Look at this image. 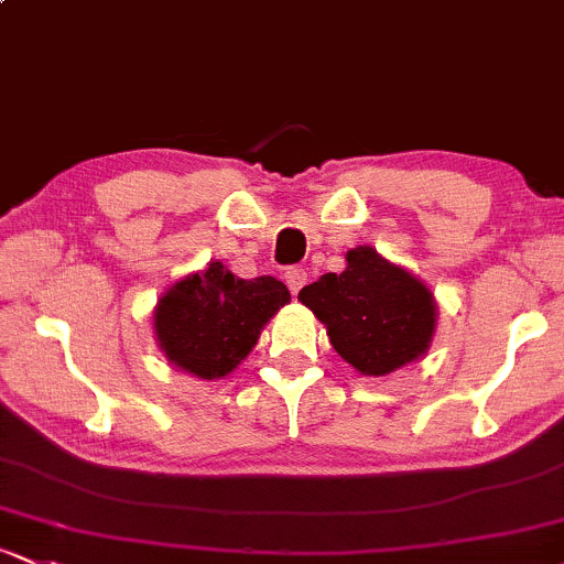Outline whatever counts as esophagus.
I'll return each mask as SVG.
<instances>
[{"label": "esophagus", "instance_id": "esophagus-1", "mask_svg": "<svg viewBox=\"0 0 564 564\" xmlns=\"http://www.w3.org/2000/svg\"><path fill=\"white\" fill-rule=\"evenodd\" d=\"M283 278H286V286L291 289V294H300V289L307 283V273H304L302 268H289L286 273H283Z\"/></svg>", "mask_w": 564, "mask_h": 564}]
</instances>
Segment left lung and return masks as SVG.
<instances>
[{
    "mask_svg": "<svg viewBox=\"0 0 564 564\" xmlns=\"http://www.w3.org/2000/svg\"><path fill=\"white\" fill-rule=\"evenodd\" d=\"M326 326L328 341L355 371L387 377L430 349L437 302L416 275L371 246L347 251L345 273H326L300 291Z\"/></svg>",
    "mask_w": 564,
    "mask_h": 564,
    "instance_id": "obj_1",
    "label": "left lung"
}]
</instances>
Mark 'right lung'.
<instances>
[{
    "mask_svg": "<svg viewBox=\"0 0 564 564\" xmlns=\"http://www.w3.org/2000/svg\"><path fill=\"white\" fill-rule=\"evenodd\" d=\"M291 300L273 275L243 281L223 262L185 275L161 294L153 328L174 368L198 379H223L251 352L264 323Z\"/></svg>",
    "mask_w": 564,
    "mask_h": 564,
    "instance_id": "obj_1",
    "label": "right lung"
}]
</instances>
